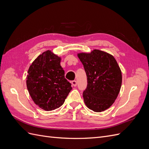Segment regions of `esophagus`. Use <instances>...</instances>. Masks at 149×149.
Here are the masks:
<instances>
[{
	"instance_id": "1",
	"label": "esophagus",
	"mask_w": 149,
	"mask_h": 149,
	"mask_svg": "<svg viewBox=\"0 0 149 149\" xmlns=\"http://www.w3.org/2000/svg\"><path fill=\"white\" fill-rule=\"evenodd\" d=\"M71 83V84L73 85V86H76V85H77V81H75V80L72 81Z\"/></svg>"
}]
</instances>
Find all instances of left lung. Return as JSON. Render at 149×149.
I'll return each instance as SVG.
<instances>
[{
	"mask_svg": "<svg viewBox=\"0 0 149 149\" xmlns=\"http://www.w3.org/2000/svg\"><path fill=\"white\" fill-rule=\"evenodd\" d=\"M88 79L83 96L86 106L94 112H102L114 102L122 85V72L111 54L99 49L79 53Z\"/></svg>",
	"mask_w": 149,
	"mask_h": 149,
	"instance_id": "1",
	"label": "left lung"
}]
</instances>
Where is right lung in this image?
<instances>
[{
  "label": "right lung",
  "mask_w": 149,
  "mask_h": 149,
  "mask_svg": "<svg viewBox=\"0 0 149 149\" xmlns=\"http://www.w3.org/2000/svg\"><path fill=\"white\" fill-rule=\"evenodd\" d=\"M61 58L47 50L33 61L26 76V87L33 102L49 111L63 104L72 89L60 65Z\"/></svg>",
  "instance_id": "add662e5"
}]
</instances>
